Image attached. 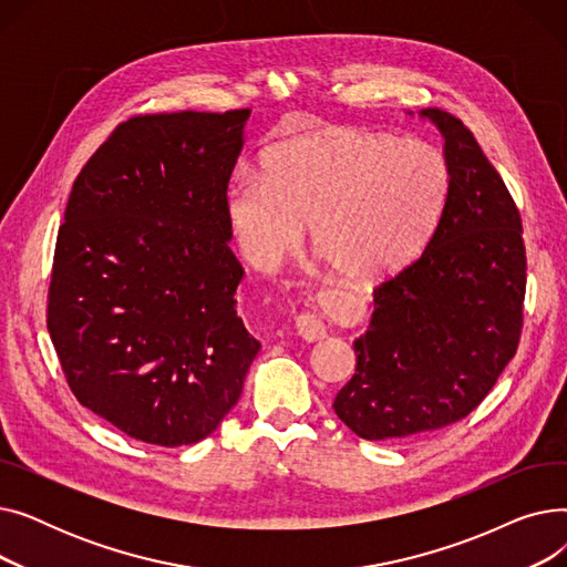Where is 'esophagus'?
Instances as JSON below:
<instances>
[{"mask_svg":"<svg viewBox=\"0 0 567 567\" xmlns=\"http://www.w3.org/2000/svg\"><path fill=\"white\" fill-rule=\"evenodd\" d=\"M296 333H299L308 342H315L326 336V323L321 321V317L317 312L306 310L296 317Z\"/></svg>","mask_w":567,"mask_h":567,"instance_id":"34e87169","label":"esophagus"}]
</instances>
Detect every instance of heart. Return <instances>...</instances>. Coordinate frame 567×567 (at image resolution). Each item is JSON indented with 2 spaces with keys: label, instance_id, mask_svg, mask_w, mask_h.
<instances>
[{
  "label": "heart",
  "instance_id": "heart-1",
  "mask_svg": "<svg viewBox=\"0 0 567 567\" xmlns=\"http://www.w3.org/2000/svg\"><path fill=\"white\" fill-rule=\"evenodd\" d=\"M449 195V165L423 140L329 131L274 146L264 174L244 169L225 212L244 257L259 271L315 248L351 282L393 276L425 246Z\"/></svg>",
  "mask_w": 567,
  "mask_h": 567
}]
</instances>
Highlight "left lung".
Wrapping results in <instances>:
<instances>
[{"instance_id": "8db88e82", "label": "left lung", "mask_w": 567, "mask_h": 567, "mask_svg": "<svg viewBox=\"0 0 567 567\" xmlns=\"http://www.w3.org/2000/svg\"><path fill=\"white\" fill-rule=\"evenodd\" d=\"M445 140L449 195L425 250L374 289L338 419L383 441L453 425L478 406L517 353L526 248L519 208L468 126L425 107Z\"/></svg>"}]
</instances>
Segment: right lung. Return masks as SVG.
<instances>
[{"mask_svg": "<svg viewBox=\"0 0 567 567\" xmlns=\"http://www.w3.org/2000/svg\"><path fill=\"white\" fill-rule=\"evenodd\" d=\"M248 116H131L73 182L48 331L78 402L131 439L212 434L259 351L234 308L244 268L225 212Z\"/></svg>", "mask_w": 567, "mask_h": 567, "instance_id": "obj_1", "label": "right lung"}]
</instances>
